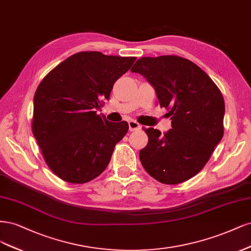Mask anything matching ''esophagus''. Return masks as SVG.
Returning a JSON list of instances; mask_svg holds the SVG:
<instances>
[{"label":"esophagus","instance_id":"1","mask_svg":"<svg viewBox=\"0 0 251 251\" xmlns=\"http://www.w3.org/2000/svg\"><path fill=\"white\" fill-rule=\"evenodd\" d=\"M128 125H129V130H130V131H136V130H140V129H141V125L137 122H135V121H133V120L129 121Z\"/></svg>","mask_w":251,"mask_h":251}]
</instances>
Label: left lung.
<instances>
[{"label":"left lung","mask_w":251,"mask_h":251,"mask_svg":"<svg viewBox=\"0 0 251 251\" xmlns=\"http://www.w3.org/2000/svg\"><path fill=\"white\" fill-rule=\"evenodd\" d=\"M130 71L154 87L158 104L172 120V128L164 134L144 128L149 139L140 151L144 169L166 184L192 178L203 169L224 133L220 90L197 64L176 55L142 57Z\"/></svg>","instance_id":"8db88e82"}]
</instances>
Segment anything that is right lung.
<instances>
[{
    "instance_id": "right-lung-1",
    "label": "right lung",
    "mask_w": 251,
    "mask_h": 251,
    "mask_svg": "<svg viewBox=\"0 0 251 251\" xmlns=\"http://www.w3.org/2000/svg\"><path fill=\"white\" fill-rule=\"evenodd\" d=\"M135 57L86 51L60 62L39 83L34 95L32 132L46 164L62 180L85 183L108 166L128 123L97 115L117 80Z\"/></svg>"
}]
</instances>
